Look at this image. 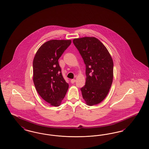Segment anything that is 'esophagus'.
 Returning a JSON list of instances; mask_svg holds the SVG:
<instances>
[{
  "instance_id": "obj_1",
  "label": "esophagus",
  "mask_w": 149,
  "mask_h": 149,
  "mask_svg": "<svg viewBox=\"0 0 149 149\" xmlns=\"http://www.w3.org/2000/svg\"><path fill=\"white\" fill-rule=\"evenodd\" d=\"M75 79H72V80H71V83H72V84H74L75 83Z\"/></svg>"
}]
</instances>
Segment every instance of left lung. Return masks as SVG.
Segmentation results:
<instances>
[{
	"label": "left lung",
	"mask_w": 149,
	"mask_h": 149,
	"mask_svg": "<svg viewBox=\"0 0 149 149\" xmlns=\"http://www.w3.org/2000/svg\"><path fill=\"white\" fill-rule=\"evenodd\" d=\"M73 43L86 65V83L81 89L86 105L93 106L107 95L113 80V60L107 48L95 37L75 38Z\"/></svg>",
	"instance_id": "1"
}]
</instances>
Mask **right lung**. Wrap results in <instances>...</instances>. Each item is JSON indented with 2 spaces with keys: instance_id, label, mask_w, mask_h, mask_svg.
Instances as JSON below:
<instances>
[{
  "instance_id": "add662e5",
  "label": "right lung",
  "mask_w": 149,
  "mask_h": 149,
  "mask_svg": "<svg viewBox=\"0 0 149 149\" xmlns=\"http://www.w3.org/2000/svg\"><path fill=\"white\" fill-rule=\"evenodd\" d=\"M71 40H50L38 49L33 59V82L42 99L59 107L69 84L63 78L58 59L70 45Z\"/></svg>"
}]
</instances>
